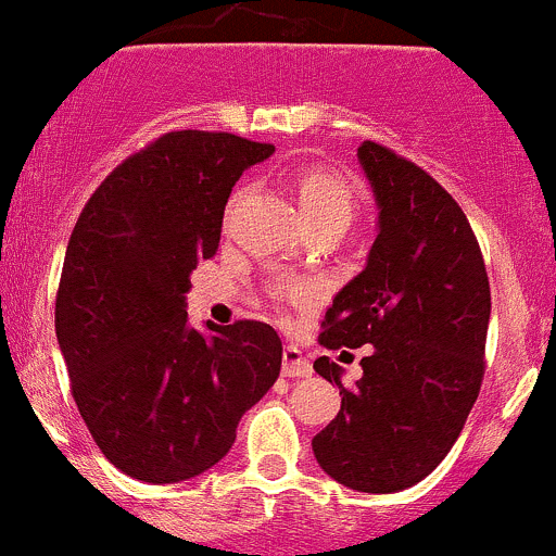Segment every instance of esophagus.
<instances>
[{
    "label": "esophagus",
    "instance_id": "obj_1",
    "mask_svg": "<svg viewBox=\"0 0 556 556\" xmlns=\"http://www.w3.org/2000/svg\"><path fill=\"white\" fill-rule=\"evenodd\" d=\"M282 376L285 378H308L312 376V362L303 356V352L298 346H285Z\"/></svg>",
    "mask_w": 556,
    "mask_h": 556
}]
</instances>
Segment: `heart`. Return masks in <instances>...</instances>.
Here are the masks:
<instances>
[{"label": "heart", "mask_w": 556, "mask_h": 556, "mask_svg": "<svg viewBox=\"0 0 556 556\" xmlns=\"http://www.w3.org/2000/svg\"><path fill=\"white\" fill-rule=\"evenodd\" d=\"M295 186L303 218L312 226V231L332 229L343 233L352 229L356 215H359V194L346 175L325 170V167H312V170L298 175Z\"/></svg>", "instance_id": "obj_1"}]
</instances>
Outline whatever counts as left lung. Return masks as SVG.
<instances>
[{
  "label": "left lung",
  "instance_id": "left-lung-1",
  "mask_svg": "<svg viewBox=\"0 0 556 556\" xmlns=\"http://www.w3.org/2000/svg\"><path fill=\"white\" fill-rule=\"evenodd\" d=\"M356 156L381 210L378 237L327 308L319 346L370 354L354 386L330 356L314 362L341 389V410L312 447L336 482L396 493L440 466L475 407L490 282L469 218L424 167L372 140Z\"/></svg>",
  "mask_w": 556,
  "mask_h": 556
}]
</instances>
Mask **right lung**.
<instances>
[{"label":"right lung","instance_id":"right-lung-1","mask_svg":"<svg viewBox=\"0 0 556 556\" xmlns=\"http://www.w3.org/2000/svg\"><path fill=\"white\" fill-rule=\"evenodd\" d=\"M271 151L231 132H165L106 175L68 239L55 336L74 402L101 453L140 482L218 464L279 376L271 325L207 323L202 336L186 314L233 184Z\"/></svg>","mask_w":556,"mask_h":556}]
</instances>
